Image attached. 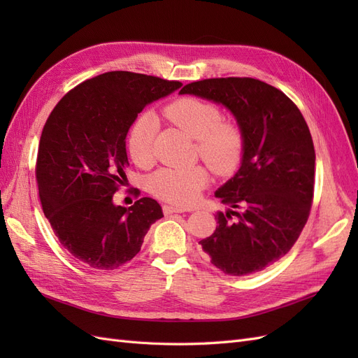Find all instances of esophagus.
<instances>
[{
  "label": "esophagus",
  "instance_id": "esophagus-1",
  "mask_svg": "<svg viewBox=\"0 0 358 358\" xmlns=\"http://www.w3.org/2000/svg\"><path fill=\"white\" fill-rule=\"evenodd\" d=\"M162 212H164V215H171V213H182L185 212V209L176 208V206H162Z\"/></svg>",
  "mask_w": 358,
  "mask_h": 358
}]
</instances>
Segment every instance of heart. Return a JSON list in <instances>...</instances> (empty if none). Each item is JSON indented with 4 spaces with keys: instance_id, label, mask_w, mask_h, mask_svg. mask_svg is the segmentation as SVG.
I'll list each match as a JSON object with an SVG mask.
<instances>
[{
    "instance_id": "obj_1",
    "label": "heart",
    "mask_w": 358,
    "mask_h": 358,
    "mask_svg": "<svg viewBox=\"0 0 358 358\" xmlns=\"http://www.w3.org/2000/svg\"><path fill=\"white\" fill-rule=\"evenodd\" d=\"M166 115L182 131L197 140V155L215 175L230 176L239 169L245 154V134L234 121H225L224 112L215 103L182 96L166 107ZM157 119L152 113L136 117L128 133V154L138 167H149L154 161ZM209 182V171L203 166L189 169H161L148 180L155 197L188 206L196 201Z\"/></svg>"
}]
</instances>
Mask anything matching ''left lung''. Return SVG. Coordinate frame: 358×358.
Masks as SVG:
<instances>
[{"label": "left lung", "instance_id": "1", "mask_svg": "<svg viewBox=\"0 0 358 358\" xmlns=\"http://www.w3.org/2000/svg\"><path fill=\"white\" fill-rule=\"evenodd\" d=\"M180 94L229 107L245 134L239 171L215 192L239 210L216 213V230L200 245L225 275L259 272L289 252L308 222L315 183L309 127L282 91L258 79H203Z\"/></svg>", "mask_w": 358, "mask_h": 358}]
</instances>
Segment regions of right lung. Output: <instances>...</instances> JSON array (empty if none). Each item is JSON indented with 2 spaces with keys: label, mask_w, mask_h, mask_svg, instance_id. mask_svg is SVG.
<instances>
[{
  "label": "right lung",
  "mask_w": 358,
  "mask_h": 358,
  "mask_svg": "<svg viewBox=\"0 0 358 358\" xmlns=\"http://www.w3.org/2000/svg\"><path fill=\"white\" fill-rule=\"evenodd\" d=\"M178 80L109 71L74 86L43 127L36 180L43 212L61 245L91 268L134 258L161 206L149 197L113 204L128 166L125 137L145 106L180 88ZM140 194V192H137Z\"/></svg>",
  "instance_id": "obj_1"
}]
</instances>
